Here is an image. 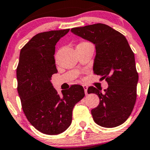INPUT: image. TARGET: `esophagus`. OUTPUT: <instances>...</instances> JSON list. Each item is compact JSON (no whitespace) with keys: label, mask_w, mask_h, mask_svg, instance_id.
I'll use <instances>...</instances> for the list:
<instances>
[{"label":"esophagus","mask_w":150,"mask_h":150,"mask_svg":"<svg viewBox=\"0 0 150 150\" xmlns=\"http://www.w3.org/2000/svg\"><path fill=\"white\" fill-rule=\"evenodd\" d=\"M83 87L84 88V91H85V93H86V95L88 94V92H87V90H88V86H86V85H83Z\"/></svg>","instance_id":"esophagus-1"}]
</instances>
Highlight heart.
<instances>
[{
    "mask_svg": "<svg viewBox=\"0 0 150 150\" xmlns=\"http://www.w3.org/2000/svg\"><path fill=\"white\" fill-rule=\"evenodd\" d=\"M87 44H90V43H89L88 42H86V41H81V42H80L79 43H78V46H77V47L82 46H86V45H87Z\"/></svg>",
    "mask_w": 150,
    "mask_h": 150,
    "instance_id": "heart-1",
    "label": "heart"
}]
</instances>
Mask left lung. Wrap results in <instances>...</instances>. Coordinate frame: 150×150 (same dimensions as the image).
<instances>
[{
    "instance_id": "obj_1",
    "label": "left lung",
    "mask_w": 150,
    "mask_h": 150,
    "mask_svg": "<svg viewBox=\"0 0 150 150\" xmlns=\"http://www.w3.org/2000/svg\"><path fill=\"white\" fill-rule=\"evenodd\" d=\"M72 33L95 44L96 54L93 74L101 75L109 86H90L88 93H96L99 104L91 110L93 120L105 128L123 123L131 114L137 100L139 75L134 54L123 35L104 24H94L71 29Z\"/></svg>"
}]
</instances>
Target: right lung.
Listing matches in <instances>:
<instances>
[{"instance_id": "1", "label": "right lung", "mask_w": 150, "mask_h": 150, "mask_svg": "<svg viewBox=\"0 0 150 150\" xmlns=\"http://www.w3.org/2000/svg\"><path fill=\"white\" fill-rule=\"evenodd\" d=\"M69 29L51 30L35 35L21 49L16 68L17 91L28 121L48 135L64 132L72 122L75 104L84 97L82 86L71 85L58 94L50 79L57 73L55 46Z\"/></svg>"}]
</instances>
